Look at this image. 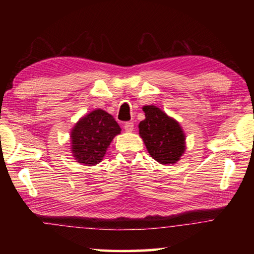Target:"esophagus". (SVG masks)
<instances>
[{
    "label": "esophagus",
    "mask_w": 254,
    "mask_h": 254,
    "mask_svg": "<svg viewBox=\"0 0 254 254\" xmlns=\"http://www.w3.org/2000/svg\"><path fill=\"white\" fill-rule=\"evenodd\" d=\"M133 128H134V124H133V122H127L124 124V130L127 132H132Z\"/></svg>",
    "instance_id": "esophagus-1"
}]
</instances>
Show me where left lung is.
I'll return each mask as SVG.
<instances>
[{"label": "left lung", "instance_id": "obj_1", "mask_svg": "<svg viewBox=\"0 0 254 254\" xmlns=\"http://www.w3.org/2000/svg\"><path fill=\"white\" fill-rule=\"evenodd\" d=\"M145 120L139 124L140 136L154 160L176 163L185 151V135L174 119L153 105L144 106Z\"/></svg>", "mask_w": 254, "mask_h": 254}]
</instances>
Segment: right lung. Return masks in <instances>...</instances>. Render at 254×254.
Wrapping results in <instances>:
<instances>
[{
  "label": "right lung",
  "mask_w": 254,
  "mask_h": 254,
  "mask_svg": "<svg viewBox=\"0 0 254 254\" xmlns=\"http://www.w3.org/2000/svg\"><path fill=\"white\" fill-rule=\"evenodd\" d=\"M121 127L111 114L95 110L80 119L71 132V151L77 162L96 165Z\"/></svg>",
  "instance_id": "right-lung-1"
}]
</instances>
